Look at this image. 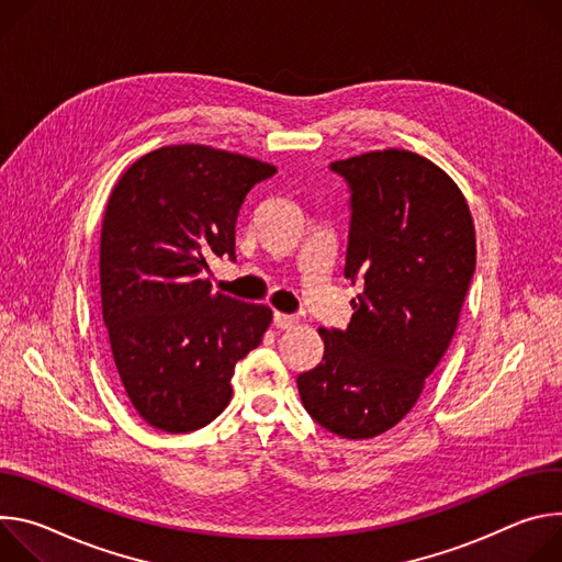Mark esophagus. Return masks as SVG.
<instances>
[{
	"mask_svg": "<svg viewBox=\"0 0 562 562\" xmlns=\"http://www.w3.org/2000/svg\"><path fill=\"white\" fill-rule=\"evenodd\" d=\"M299 324V319L294 315H285V313H274V326L281 328V330H288V328H294Z\"/></svg>",
	"mask_w": 562,
	"mask_h": 562,
	"instance_id": "34e87169",
	"label": "esophagus"
}]
</instances>
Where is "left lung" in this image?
<instances>
[{"mask_svg": "<svg viewBox=\"0 0 562 562\" xmlns=\"http://www.w3.org/2000/svg\"><path fill=\"white\" fill-rule=\"evenodd\" d=\"M350 187L344 274L363 279L346 330L319 328L317 368L296 378L305 411L346 440L402 422L445 357L475 272V227L453 178L406 149L330 162Z\"/></svg>", "mask_w": 562, "mask_h": 562, "instance_id": "1", "label": "left lung"}]
</instances>
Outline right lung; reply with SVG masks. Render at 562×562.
<instances>
[{
  "mask_svg": "<svg viewBox=\"0 0 562 562\" xmlns=\"http://www.w3.org/2000/svg\"><path fill=\"white\" fill-rule=\"evenodd\" d=\"M277 173L257 158L207 145L140 156L111 190L100 234L106 348L136 413L165 432H190L232 400L238 359L270 322L263 303L212 290V257L234 252L238 210Z\"/></svg>",
  "mask_w": 562,
  "mask_h": 562,
  "instance_id": "obj_1",
  "label": "right lung"
}]
</instances>
